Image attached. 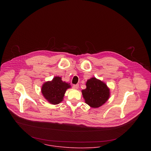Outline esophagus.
I'll return each instance as SVG.
<instances>
[{
    "label": "esophagus",
    "instance_id": "obj_1",
    "mask_svg": "<svg viewBox=\"0 0 151 151\" xmlns=\"http://www.w3.org/2000/svg\"><path fill=\"white\" fill-rule=\"evenodd\" d=\"M73 88H76V89H78V88H79V85H78V84L74 85V86H73Z\"/></svg>",
    "mask_w": 151,
    "mask_h": 151
}]
</instances>
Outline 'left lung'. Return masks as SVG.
<instances>
[{
	"label": "left lung",
	"mask_w": 151,
	"mask_h": 151,
	"mask_svg": "<svg viewBox=\"0 0 151 151\" xmlns=\"http://www.w3.org/2000/svg\"><path fill=\"white\" fill-rule=\"evenodd\" d=\"M86 86L81 92L85 102L90 107L99 108L108 101L110 92L106 83L95 77H92L87 80Z\"/></svg>",
	"instance_id": "obj_1"
}]
</instances>
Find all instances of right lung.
Listing matches in <instances>:
<instances>
[{
  "label": "right lung",
  "mask_w": 151,
  "mask_h": 151,
  "mask_svg": "<svg viewBox=\"0 0 151 151\" xmlns=\"http://www.w3.org/2000/svg\"><path fill=\"white\" fill-rule=\"evenodd\" d=\"M70 88V83L63 81L62 77L56 76L52 81L43 83L41 92L49 103L58 105L63 101L66 90Z\"/></svg>",
  "instance_id": "obj_1"
}]
</instances>
